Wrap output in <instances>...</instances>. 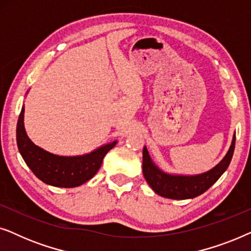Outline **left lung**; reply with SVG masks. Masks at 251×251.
<instances>
[{
  "label": "left lung",
  "mask_w": 251,
  "mask_h": 251,
  "mask_svg": "<svg viewBox=\"0 0 251 251\" xmlns=\"http://www.w3.org/2000/svg\"><path fill=\"white\" fill-rule=\"evenodd\" d=\"M235 147V136L228 152L226 153L224 159L215 168L207 173L195 176H180V175H170L164 173L159 167L155 166L151 159L149 151L146 146L143 150V174L147 184L152 187L156 194L163 198L174 199V200H185V199H193L199 197L205 191L209 190L219 177L227 169L231 162Z\"/></svg>",
  "instance_id": "8db88e82"
}]
</instances>
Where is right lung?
I'll return each instance as SVG.
<instances>
[{"instance_id": "obj_1", "label": "right lung", "mask_w": 251, "mask_h": 251, "mask_svg": "<svg viewBox=\"0 0 251 251\" xmlns=\"http://www.w3.org/2000/svg\"><path fill=\"white\" fill-rule=\"evenodd\" d=\"M24 112L23 107L17 123L18 150L33 174L51 186L76 187L84 184L97 174L104 156L116 145L115 140L80 156L56 155L41 149L28 138L24 126Z\"/></svg>"}]
</instances>
